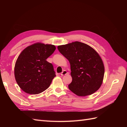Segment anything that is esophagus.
I'll use <instances>...</instances> for the list:
<instances>
[{"label":"esophagus","mask_w":127,"mask_h":127,"mask_svg":"<svg viewBox=\"0 0 127 127\" xmlns=\"http://www.w3.org/2000/svg\"><path fill=\"white\" fill-rule=\"evenodd\" d=\"M68 74V72L66 70H64L61 73V76H64L65 75H67Z\"/></svg>","instance_id":"1"}]
</instances>
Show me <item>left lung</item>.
Returning a JSON list of instances; mask_svg holds the SVG:
<instances>
[{
	"label": "left lung",
	"mask_w": 127,
	"mask_h": 127,
	"mask_svg": "<svg viewBox=\"0 0 127 127\" xmlns=\"http://www.w3.org/2000/svg\"><path fill=\"white\" fill-rule=\"evenodd\" d=\"M59 52L69 61L72 82L69 90L79 96L96 92L104 75V66L95 50L85 43L75 41L58 46Z\"/></svg>",
	"instance_id": "left-lung-1"
}]
</instances>
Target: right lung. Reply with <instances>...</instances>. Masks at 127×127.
Here are the masks:
<instances>
[{"mask_svg":"<svg viewBox=\"0 0 127 127\" xmlns=\"http://www.w3.org/2000/svg\"><path fill=\"white\" fill-rule=\"evenodd\" d=\"M56 49L54 45L37 42L28 46L19 55L15 65V78L25 93L40 94L50 85L56 76L53 65L46 59Z\"/></svg>","mask_w":127,"mask_h":127,"instance_id":"right-lung-1","label":"right lung"}]
</instances>
